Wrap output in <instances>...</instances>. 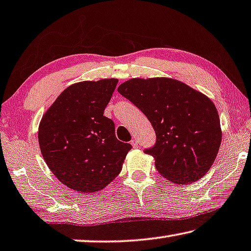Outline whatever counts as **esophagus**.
<instances>
[{
    "mask_svg": "<svg viewBox=\"0 0 251 251\" xmlns=\"http://www.w3.org/2000/svg\"><path fill=\"white\" fill-rule=\"evenodd\" d=\"M131 146H132L133 148H137V147H138V141H137V139H132V140H131Z\"/></svg>",
    "mask_w": 251,
    "mask_h": 251,
    "instance_id": "obj_1",
    "label": "esophagus"
}]
</instances>
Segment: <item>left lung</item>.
<instances>
[{
    "instance_id": "left-lung-1",
    "label": "left lung",
    "mask_w": 251,
    "mask_h": 251,
    "mask_svg": "<svg viewBox=\"0 0 251 251\" xmlns=\"http://www.w3.org/2000/svg\"><path fill=\"white\" fill-rule=\"evenodd\" d=\"M118 92L144 113L156 132L145 152L158 173L175 184L196 182L217 158L222 139L214 103L201 92L169 77L131 78Z\"/></svg>"
}]
</instances>
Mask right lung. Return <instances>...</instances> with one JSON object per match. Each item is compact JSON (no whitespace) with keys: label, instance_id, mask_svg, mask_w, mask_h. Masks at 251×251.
I'll use <instances>...</instances> for the list:
<instances>
[{"label":"right lung","instance_id":"add662e5","mask_svg":"<svg viewBox=\"0 0 251 251\" xmlns=\"http://www.w3.org/2000/svg\"><path fill=\"white\" fill-rule=\"evenodd\" d=\"M119 80H84L61 92L38 129L41 155L59 182L79 193L103 190L120 174L131 145L115 137L104 110Z\"/></svg>","mask_w":251,"mask_h":251}]
</instances>
